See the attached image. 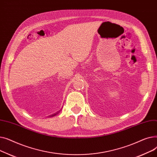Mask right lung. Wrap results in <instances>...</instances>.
Here are the masks:
<instances>
[{"label":"right lung","instance_id":"1","mask_svg":"<svg viewBox=\"0 0 157 157\" xmlns=\"http://www.w3.org/2000/svg\"><path fill=\"white\" fill-rule=\"evenodd\" d=\"M55 114H53V115H52V116H50V117H53V116H55Z\"/></svg>","mask_w":157,"mask_h":157}]
</instances>
